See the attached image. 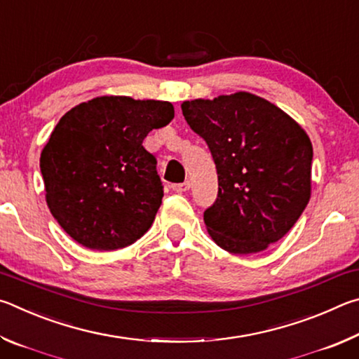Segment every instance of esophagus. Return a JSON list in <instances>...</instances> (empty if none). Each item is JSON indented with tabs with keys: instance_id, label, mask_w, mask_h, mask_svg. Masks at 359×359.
<instances>
[{
	"instance_id": "1",
	"label": "esophagus",
	"mask_w": 359,
	"mask_h": 359,
	"mask_svg": "<svg viewBox=\"0 0 359 359\" xmlns=\"http://www.w3.org/2000/svg\"><path fill=\"white\" fill-rule=\"evenodd\" d=\"M171 188L175 193H185L190 190V184H188V182H184V184H174V185H171Z\"/></svg>"
}]
</instances>
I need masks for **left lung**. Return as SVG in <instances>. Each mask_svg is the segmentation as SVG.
I'll list each match as a JSON object with an SVG mask.
<instances>
[{"label":"left lung","instance_id":"left-lung-1","mask_svg":"<svg viewBox=\"0 0 359 359\" xmlns=\"http://www.w3.org/2000/svg\"><path fill=\"white\" fill-rule=\"evenodd\" d=\"M182 112L217 166L218 196L204 212L212 241L248 255L282 239L312 193L313 149L302 126L248 92L184 101Z\"/></svg>","mask_w":359,"mask_h":359}]
</instances>
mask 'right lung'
I'll return each instance as SVG.
<instances>
[{
  "mask_svg": "<svg viewBox=\"0 0 359 359\" xmlns=\"http://www.w3.org/2000/svg\"><path fill=\"white\" fill-rule=\"evenodd\" d=\"M172 118L169 101L118 95L81 102L60 118L39 166L48 209L72 239L111 252L147 233L163 187L142 142Z\"/></svg>",
  "mask_w": 359,
  "mask_h": 359,
  "instance_id": "obj_1",
  "label": "right lung"
}]
</instances>
